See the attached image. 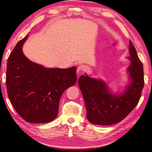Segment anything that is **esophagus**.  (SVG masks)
Returning a JSON list of instances; mask_svg holds the SVG:
<instances>
[{
    "mask_svg": "<svg viewBox=\"0 0 152 152\" xmlns=\"http://www.w3.org/2000/svg\"><path fill=\"white\" fill-rule=\"evenodd\" d=\"M88 67L86 65H83V64H81V65L79 66L77 68V71L78 72H84L88 71Z\"/></svg>",
    "mask_w": 152,
    "mask_h": 152,
    "instance_id": "34e87169",
    "label": "esophagus"
}]
</instances>
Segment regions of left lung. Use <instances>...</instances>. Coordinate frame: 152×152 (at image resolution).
I'll return each mask as SVG.
<instances>
[{
    "label": "left lung",
    "mask_w": 152,
    "mask_h": 152,
    "mask_svg": "<svg viewBox=\"0 0 152 152\" xmlns=\"http://www.w3.org/2000/svg\"><path fill=\"white\" fill-rule=\"evenodd\" d=\"M129 57L131 62L128 68L131 82L121 95H113L104 81L81 75L79 86L87 110V118L91 123L111 125L123 121L137 105L144 86L143 67L133 42H129Z\"/></svg>",
    "instance_id": "left-lung-1"
}]
</instances>
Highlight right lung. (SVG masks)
Returning a JSON list of instances; mask_svg holds the SVG:
<instances>
[{
    "instance_id": "right-lung-1",
    "label": "right lung",
    "mask_w": 152,
    "mask_h": 152,
    "mask_svg": "<svg viewBox=\"0 0 152 152\" xmlns=\"http://www.w3.org/2000/svg\"><path fill=\"white\" fill-rule=\"evenodd\" d=\"M28 34L15 46L7 64V94L19 115L31 123H47L58 115L66 89L77 82L75 66L45 68L24 55L22 46Z\"/></svg>"
}]
</instances>
